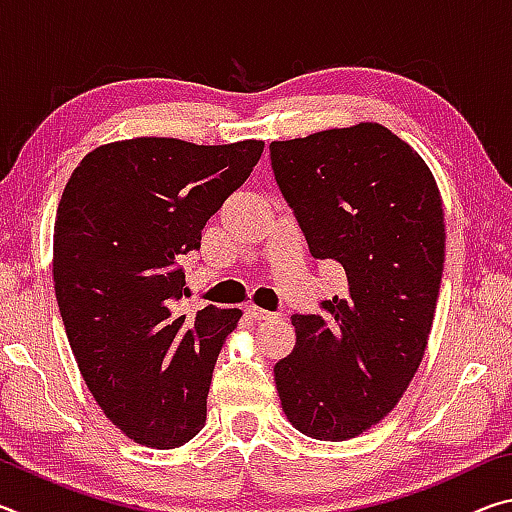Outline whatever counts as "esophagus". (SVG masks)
Listing matches in <instances>:
<instances>
[{
  "instance_id": "esophagus-1",
  "label": "esophagus",
  "mask_w": 512,
  "mask_h": 512,
  "mask_svg": "<svg viewBox=\"0 0 512 512\" xmlns=\"http://www.w3.org/2000/svg\"><path fill=\"white\" fill-rule=\"evenodd\" d=\"M246 314H248V318L257 320V323H262V320H273V318H277L275 314H271V311H266V309H259V307H255V305L246 307Z\"/></svg>"
}]
</instances>
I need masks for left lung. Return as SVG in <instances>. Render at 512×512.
Returning a JSON list of instances; mask_svg holds the SVG:
<instances>
[{
	"label": "left lung",
	"mask_w": 512,
	"mask_h": 512,
	"mask_svg": "<svg viewBox=\"0 0 512 512\" xmlns=\"http://www.w3.org/2000/svg\"><path fill=\"white\" fill-rule=\"evenodd\" d=\"M271 167L309 253L334 259L348 293L293 314L275 363L282 409L316 440H348L395 409L427 348L445 264L436 180L381 124L271 142Z\"/></svg>",
	"instance_id": "1"
}]
</instances>
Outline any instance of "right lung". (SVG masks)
<instances>
[{
	"label": "right lung",
	"mask_w": 512,
	"mask_h": 512,
	"mask_svg": "<svg viewBox=\"0 0 512 512\" xmlns=\"http://www.w3.org/2000/svg\"><path fill=\"white\" fill-rule=\"evenodd\" d=\"M264 142L135 137L85 155L60 198L54 289L74 359L106 418L173 449L205 427L216 357L239 309L180 314V257L246 183Z\"/></svg>",
	"instance_id": "obj_1"
}]
</instances>
